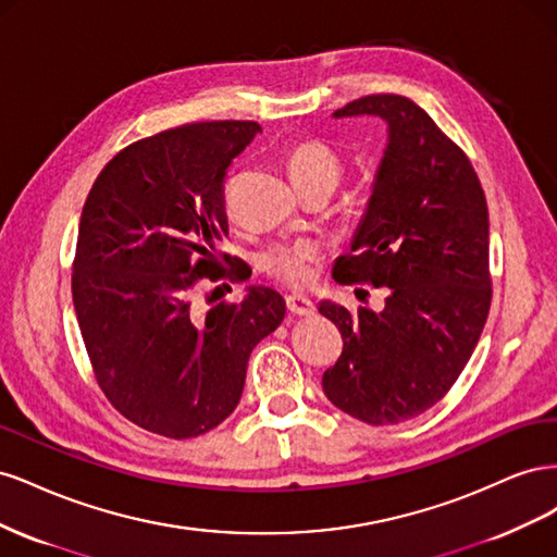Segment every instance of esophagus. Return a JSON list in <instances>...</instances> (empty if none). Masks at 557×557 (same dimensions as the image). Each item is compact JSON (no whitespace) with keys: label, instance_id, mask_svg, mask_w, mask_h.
<instances>
[{"label":"esophagus","instance_id":"34e87169","mask_svg":"<svg viewBox=\"0 0 557 557\" xmlns=\"http://www.w3.org/2000/svg\"><path fill=\"white\" fill-rule=\"evenodd\" d=\"M285 305H288V311L293 315H311L315 311L313 301L305 295H288L285 297Z\"/></svg>","mask_w":557,"mask_h":557}]
</instances>
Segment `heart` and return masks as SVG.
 Returning a JSON list of instances; mask_svg holds the SVG:
<instances>
[{
    "mask_svg": "<svg viewBox=\"0 0 557 557\" xmlns=\"http://www.w3.org/2000/svg\"><path fill=\"white\" fill-rule=\"evenodd\" d=\"M288 170L301 193H332L336 188V183L342 181L344 162L327 141L307 139L290 148ZM320 252H323V248L311 239L278 242L267 246L260 252L258 267L264 274L274 276L281 283L293 285V288H301V285H309L313 281L320 262Z\"/></svg>",
    "mask_w": 557,
    "mask_h": 557,
    "instance_id": "obj_1",
    "label": "heart"
}]
</instances>
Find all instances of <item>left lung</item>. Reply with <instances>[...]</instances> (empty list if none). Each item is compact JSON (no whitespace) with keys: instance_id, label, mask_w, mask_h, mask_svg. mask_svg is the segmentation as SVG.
Returning <instances> with one entry per match:
<instances>
[{"instance_id":"obj_1","label":"left lung","mask_w":557,"mask_h":557,"mask_svg":"<svg viewBox=\"0 0 557 557\" xmlns=\"http://www.w3.org/2000/svg\"><path fill=\"white\" fill-rule=\"evenodd\" d=\"M379 115L387 148L339 283L391 288L383 311L320 301L344 350L323 374L336 409L395 425L434 407L474 352L493 299L487 205L465 150L401 95H367L334 117Z\"/></svg>"}]
</instances>
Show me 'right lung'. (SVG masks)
Instances as JSON below:
<instances>
[{"mask_svg":"<svg viewBox=\"0 0 557 557\" xmlns=\"http://www.w3.org/2000/svg\"><path fill=\"white\" fill-rule=\"evenodd\" d=\"M211 121L134 141L99 172L81 213L72 295L95 379L115 411L170 440L199 436L237 409L250 350L285 315L272 288L201 313V281H237L225 174L260 134ZM218 290V288H215Z\"/></svg>","mask_w":557,"mask_h":557,"instance_id":"add662e5","label":"right lung"}]
</instances>
